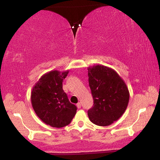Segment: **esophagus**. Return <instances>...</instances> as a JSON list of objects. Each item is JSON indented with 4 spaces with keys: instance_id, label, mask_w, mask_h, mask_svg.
Wrapping results in <instances>:
<instances>
[{
    "instance_id": "34e87169",
    "label": "esophagus",
    "mask_w": 160,
    "mask_h": 160,
    "mask_svg": "<svg viewBox=\"0 0 160 160\" xmlns=\"http://www.w3.org/2000/svg\"><path fill=\"white\" fill-rule=\"evenodd\" d=\"M76 106H77L78 108H80L81 106H82V104H81V102H78V103L76 104Z\"/></svg>"
}]
</instances>
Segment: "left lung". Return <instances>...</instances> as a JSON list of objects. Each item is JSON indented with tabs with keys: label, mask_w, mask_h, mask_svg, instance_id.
I'll list each match as a JSON object with an SVG mask.
<instances>
[{
	"label": "left lung",
	"mask_w": 160,
	"mask_h": 160,
	"mask_svg": "<svg viewBox=\"0 0 160 160\" xmlns=\"http://www.w3.org/2000/svg\"><path fill=\"white\" fill-rule=\"evenodd\" d=\"M89 84L94 100L88 117L93 124L108 126L123 115L128 107L130 92L117 71L102 65L88 67Z\"/></svg>",
	"instance_id": "8db88e82"
}]
</instances>
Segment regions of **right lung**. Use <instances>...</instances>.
Instances as JSON below:
<instances>
[{
	"instance_id": "add662e5",
	"label": "right lung",
	"mask_w": 160,
	"mask_h": 160,
	"mask_svg": "<svg viewBox=\"0 0 160 160\" xmlns=\"http://www.w3.org/2000/svg\"><path fill=\"white\" fill-rule=\"evenodd\" d=\"M69 71L54 70L41 76L32 87L30 99L36 115L46 124L60 128L71 123L77 108L62 89Z\"/></svg>"
}]
</instances>
